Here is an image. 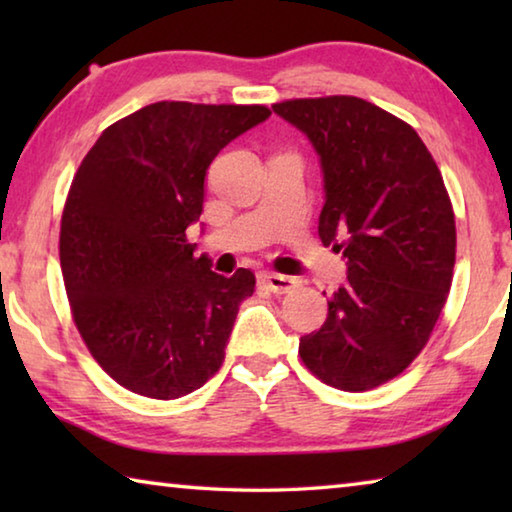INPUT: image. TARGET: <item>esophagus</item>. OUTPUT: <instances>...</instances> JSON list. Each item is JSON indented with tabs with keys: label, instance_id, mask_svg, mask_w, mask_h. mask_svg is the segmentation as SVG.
<instances>
[{
	"label": "esophagus",
	"instance_id": "esophagus-1",
	"mask_svg": "<svg viewBox=\"0 0 512 512\" xmlns=\"http://www.w3.org/2000/svg\"><path fill=\"white\" fill-rule=\"evenodd\" d=\"M259 282H262L264 287L273 293H291L300 287L298 277L280 275V273H262L259 275Z\"/></svg>",
	"mask_w": 512,
	"mask_h": 512
}]
</instances>
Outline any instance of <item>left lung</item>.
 <instances>
[{
    "label": "left lung",
    "mask_w": 512,
    "mask_h": 512,
    "mask_svg": "<svg viewBox=\"0 0 512 512\" xmlns=\"http://www.w3.org/2000/svg\"><path fill=\"white\" fill-rule=\"evenodd\" d=\"M273 112L318 153V235L348 266L300 357L329 386L370 391L418 357L452 287L456 223L443 176L420 135L375 103L293 99Z\"/></svg>",
    "instance_id": "1"
}]
</instances>
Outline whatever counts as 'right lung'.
<instances>
[{
	"mask_svg": "<svg viewBox=\"0 0 512 512\" xmlns=\"http://www.w3.org/2000/svg\"><path fill=\"white\" fill-rule=\"evenodd\" d=\"M266 106L158 101L101 133L69 187L60 268L74 323L99 366L128 391L176 400L225 357L255 275L196 257L207 167Z\"/></svg>",
	"mask_w": 512,
	"mask_h": 512,
	"instance_id": "add662e5",
	"label": "right lung"
}]
</instances>
